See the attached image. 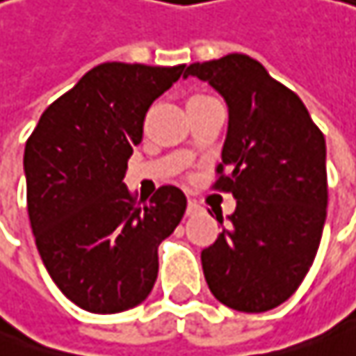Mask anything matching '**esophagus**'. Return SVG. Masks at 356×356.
<instances>
[{
  "instance_id": "1",
  "label": "esophagus",
  "mask_w": 356,
  "mask_h": 356,
  "mask_svg": "<svg viewBox=\"0 0 356 356\" xmlns=\"http://www.w3.org/2000/svg\"><path fill=\"white\" fill-rule=\"evenodd\" d=\"M202 213V207L196 202V200H188V207H186V215L194 216V215H200Z\"/></svg>"
}]
</instances>
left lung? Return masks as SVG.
I'll return each instance as SVG.
<instances>
[{
	"label": "left lung",
	"instance_id": "obj_1",
	"mask_svg": "<svg viewBox=\"0 0 356 356\" xmlns=\"http://www.w3.org/2000/svg\"><path fill=\"white\" fill-rule=\"evenodd\" d=\"M184 76L207 81L229 107L213 188L231 192L237 209L200 253L207 284L233 310L267 312L300 288L316 257L328 204L326 141L302 99L247 54L194 63Z\"/></svg>",
	"mask_w": 356,
	"mask_h": 356
}]
</instances>
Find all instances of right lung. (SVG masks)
<instances>
[{
  "label": "right lung",
  "instance_id": "1",
  "mask_svg": "<svg viewBox=\"0 0 356 356\" xmlns=\"http://www.w3.org/2000/svg\"><path fill=\"white\" fill-rule=\"evenodd\" d=\"M178 66L105 63L58 97L26 141L28 215L58 290L92 314L141 304L158 277V245L186 211L176 186L145 202L123 184L149 105Z\"/></svg>",
  "mask_w": 356,
  "mask_h": 356
}]
</instances>
